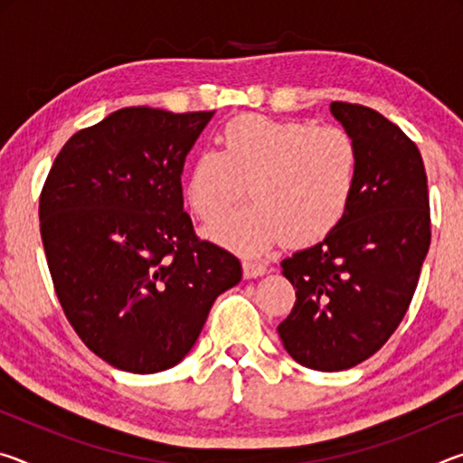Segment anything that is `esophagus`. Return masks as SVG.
Wrapping results in <instances>:
<instances>
[{
	"label": "esophagus",
	"instance_id": "obj_1",
	"mask_svg": "<svg viewBox=\"0 0 463 463\" xmlns=\"http://www.w3.org/2000/svg\"><path fill=\"white\" fill-rule=\"evenodd\" d=\"M265 271H268V265L261 261H242V273H245V278H260Z\"/></svg>",
	"mask_w": 463,
	"mask_h": 463
}]
</instances>
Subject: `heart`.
<instances>
[{
    "label": "heart",
    "instance_id": "1",
    "mask_svg": "<svg viewBox=\"0 0 463 463\" xmlns=\"http://www.w3.org/2000/svg\"><path fill=\"white\" fill-rule=\"evenodd\" d=\"M218 145L195 155L185 175V200L203 222L247 185L249 206L208 226L218 245L241 255L265 253L284 237L312 245L347 216L362 153L345 128L241 116L224 124Z\"/></svg>",
    "mask_w": 463,
    "mask_h": 463
}]
</instances>
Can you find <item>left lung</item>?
Listing matches in <instances>:
<instances>
[{"label": "left lung", "instance_id": "obj_1", "mask_svg": "<svg viewBox=\"0 0 463 463\" xmlns=\"http://www.w3.org/2000/svg\"><path fill=\"white\" fill-rule=\"evenodd\" d=\"M331 112L362 153L357 192L328 237L281 261L296 304L278 326L288 354L318 372L349 370L390 339L430 245L417 145L372 108L333 101Z\"/></svg>", "mask_w": 463, "mask_h": 463}]
</instances>
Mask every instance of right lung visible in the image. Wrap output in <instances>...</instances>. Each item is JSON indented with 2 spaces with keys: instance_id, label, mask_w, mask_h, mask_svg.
Here are the masks:
<instances>
[{
  "instance_id": "obj_1",
  "label": "right lung",
  "mask_w": 463,
  "mask_h": 463,
  "mask_svg": "<svg viewBox=\"0 0 463 463\" xmlns=\"http://www.w3.org/2000/svg\"><path fill=\"white\" fill-rule=\"evenodd\" d=\"M213 116L116 109L67 140L44 182L54 292L80 339L118 370L177 365L241 281L237 257L195 237L184 213L185 156Z\"/></svg>"
}]
</instances>
